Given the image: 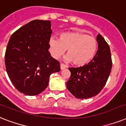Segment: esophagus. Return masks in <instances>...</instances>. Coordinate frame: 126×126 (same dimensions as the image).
I'll return each instance as SVG.
<instances>
[{
  "label": "esophagus",
  "instance_id": "esophagus-1",
  "mask_svg": "<svg viewBox=\"0 0 126 126\" xmlns=\"http://www.w3.org/2000/svg\"><path fill=\"white\" fill-rule=\"evenodd\" d=\"M66 68V66L65 64H63V63H61V64H60V68H61V70H63V69H65V68Z\"/></svg>",
  "mask_w": 126,
  "mask_h": 126
}]
</instances>
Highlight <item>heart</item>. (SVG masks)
Returning a JSON list of instances; mask_svg holds the SVG:
<instances>
[{
	"mask_svg": "<svg viewBox=\"0 0 126 126\" xmlns=\"http://www.w3.org/2000/svg\"><path fill=\"white\" fill-rule=\"evenodd\" d=\"M49 50L55 59H59L66 50L65 60L73 62L77 66L87 65L93 60L98 50V42L93 36L80 31L68 32L60 34V39L51 37Z\"/></svg>",
	"mask_w": 126,
	"mask_h": 126,
	"instance_id": "heart-1",
	"label": "heart"
}]
</instances>
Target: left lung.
<instances>
[{
	"instance_id": "8db88e82",
	"label": "left lung",
	"mask_w": 126,
	"mask_h": 126,
	"mask_svg": "<svg viewBox=\"0 0 126 126\" xmlns=\"http://www.w3.org/2000/svg\"><path fill=\"white\" fill-rule=\"evenodd\" d=\"M98 50L89 64L80 67H69L70 77L66 88L77 98L87 99L97 95L103 89L112 68L111 50L100 34L97 35Z\"/></svg>"
}]
</instances>
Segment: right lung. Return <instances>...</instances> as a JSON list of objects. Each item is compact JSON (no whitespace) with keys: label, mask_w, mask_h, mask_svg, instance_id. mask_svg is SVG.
Instances as JSON below:
<instances>
[{"label":"right lung","mask_w":126,"mask_h":126,"mask_svg":"<svg viewBox=\"0 0 126 126\" xmlns=\"http://www.w3.org/2000/svg\"><path fill=\"white\" fill-rule=\"evenodd\" d=\"M50 20H33L15 32L5 53L10 80L19 92L37 95L48 85L52 73L60 71V62L48 52L52 34Z\"/></svg>","instance_id":"add662e5"}]
</instances>
